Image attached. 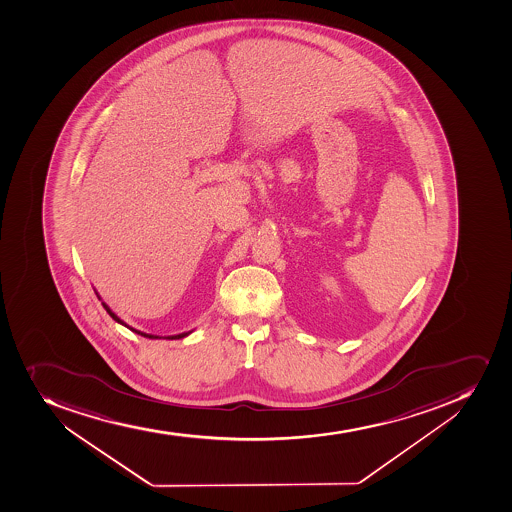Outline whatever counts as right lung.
I'll use <instances>...</instances> for the list:
<instances>
[{
    "label": "right lung",
    "mask_w": 512,
    "mask_h": 512,
    "mask_svg": "<svg viewBox=\"0 0 512 512\" xmlns=\"http://www.w3.org/2000/svg\"><path fill=\"white\" fill-rule=\"evenodd\" d=\"M95 295L99 296V300H102V298H100V295H99V293H97V291H95ZM102 305H104V308H105V310H107L108 315L112 316V318L115 319V321H117L118 324H122V326H125V328L130 329V331H133V333L140 334V336H143V338L183 339V338H186V336H189V334L193 333V331H188V333L174 334V336H156V334L143 333V331H138V329L132 328V326H128V324L125 323V321H123V319L118 318V316L115 315V313H113L112 310H110V306H108L107 303H104V301H102Z\"/></svg>",
    "instance_id": "1"
}]
</instances>
